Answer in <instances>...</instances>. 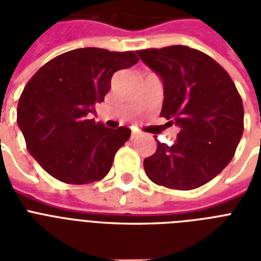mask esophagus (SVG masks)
Returning <instances> with one entry per match:
<instances>
[{"label": "esophagus", "mask_w": 261, "mask_h": 261, "mask_svg": "<svg viewBox=\"0 0 261 261\" xmlns=\"http://www.w3.org/2000/svg\"><path fill=\"white\" fill-rule=\"evenodd\" d=\"M138 137H139V133H138V131H134V130L131 131V135H130V138H131V139L138 138Z\"/></svg>", "instance_id": "34e87169"}]
</instances>
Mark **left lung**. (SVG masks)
Wrapping results in <instances>:
<instances>
[{"label":"left lung","mask_w":261,"mask_h":261,"mask_svg":"<svg viewBox=\"0 0 261 261\" xmlns=\"http://www.w3.org/2000/svg\"><path fill=\"white\" fill-rule=\"evenodd\" d=\"M164 85L161 116L180 127L173 145L157 141L143 161L151 181L172 190L202 187L230 163L244 131L243 100L230 75L187 46L137 51Z\"/></svg>","instance_id":"1"}]
</instances>
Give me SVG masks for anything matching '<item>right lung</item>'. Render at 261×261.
I'll return each instance as SVG.
<instances>
[{"instance_id":"add662e5","label":"right lung","mask_w":261,"mask_h":261,"mask_svg":"<svg viewBox=\"0 0 261 261\" xmlns=\"http://www.w3.org/2000/svg\"><path fill=\"white\" fill-rule=\"evenodd\" d=\"M138 61L133 51L77 48L51 59L28 81L18 100L17 124L47 173L67 184L106 177L131 130L108 128L88 115L104 101L115 71Z\"/></svg>"}]
</instances>
